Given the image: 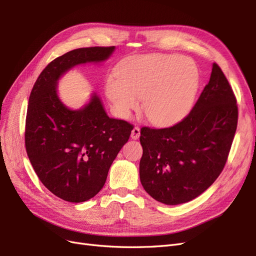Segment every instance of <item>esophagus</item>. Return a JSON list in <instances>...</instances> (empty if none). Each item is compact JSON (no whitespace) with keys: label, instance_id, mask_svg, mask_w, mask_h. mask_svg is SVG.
I'll return each mask as SVG.
<instances>
[{"label":"esophagus","instance_id":"1","mask_svg":"<svg viewBox=\"0 0 256 256\" xmlns=\"http://www.w3.org/2000/svg\"><path fill=\"white\" fill-rule=\"evenodd\" d=\"M138 136H140V128L134 127L132 131H131V138H132L134 140H136V138H138Z\"/></svg>","mask_w":256,"mask_h":256}]
</instances>
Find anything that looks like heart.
<instances>
[{"instance_id": "1", "label": "heart", "mask_w": 256, "mask_h": 256, "mask_svg": "<svg viewBox=\"0 0 256 256\" xmlns=\"http://www.w3.org/2000/svg\"><path fill=\"white\" fill-rule=\"evenodd\" d=\"M120 78L106 81V92L122 118L138 108L154 125L168 126L182 120L194 102L200 72L194 62L175 54L136 56L122 63Z\"/></svg>"}]
</instances>
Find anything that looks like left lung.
<instances>
[{
	"label": "left lung",
	"mask_w": 256,
	"mask_h": 256,
	"mask_svg": "<svg viewBox=\"0 0 256 256\" xmlns=\"http://www.w3.org/2000/svg\"><path fill=\"white\" fill-rule=\"evenodd\" d=\"M236 102L226 76L214 63L208 84L182 120L141 129L140 180L152 198L166 205L187 203L214 182L234 140Z\"/></svg>",
	"instance_id": "obj_1"
}]
</instances>
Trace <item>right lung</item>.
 <instances>
[{"instance_id": "obj_1", "label": "right lung", "mask_w": 256, "mask_h": 256, "mask_svg": "<svg viewBox=\"0 0 256 256\" xmlns=\"http://www.w3.org/2000/svg\"><path fill=\"white\" fill-rule=\"evenodd\" d=\"M114 49L79 48L63 54L44 69L30 92L26 154L44 187L67 202H85L102 189L134 127L109 118L96 94L82 109H68L58 96V81L76 65L106 60Z\"/></svg>"}]
</instances>
